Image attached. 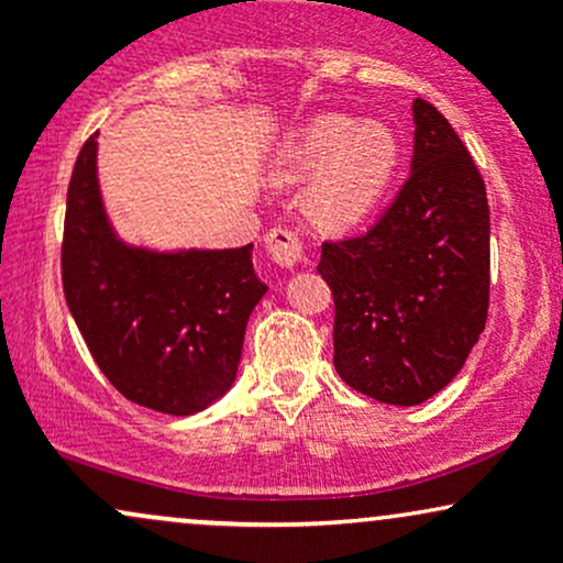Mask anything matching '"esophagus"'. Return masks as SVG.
<instances>
[{"label": "esophagus", "mask_w": 563, "mask_h": 563, "mask_svg": "<svg viewBox=\"0 0 563 563\" xmlns=\"http://www.w3.org/2000/svg\"><path fill=\"white\" fill-rule=\"evenodd\" d=\"M264 243H267L269 260H273L280 269L299 267L301 260H303V245H301L299 235H296V232L275 228V230L267 232Z\"/></svg>", "instance_id": "esophagus-1"}]
</instances>
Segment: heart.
<instances>
[{
	"label": "heart",
	"instance_id": "obj_1",
	"mask_svg": "<svg viewBox=\"0 0 563 563\" xmlns=\"http://www.w3.org/2000/svg\"><path fill=\"white\" fill-rule=\"evenodd\" d=\"M402 166V140L386 121L320 113L294 126L273 156L277 185L307 187V214L325 232L363 228L389 198Z\"/></svg>",
	"mask_w": 563,
	"mask_h": 563
}]
</instances>
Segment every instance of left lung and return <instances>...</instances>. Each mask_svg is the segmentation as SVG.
<instances>
[{
	"mask_svg": "<svg viewBox=\"0 0 563 563\" xmlns=\"http://www.w3.org/2000/svg\"><path fill=\"white\" fill-rule=\"evenodd\" d=\"M410 179L363 238L325 243L333 365L386 405H421L466 365L489 307V203L450 121L412 100Z\"/></svg>",
	"mask_w": 563,
	"mask_h": 563,
	"instance_id": "1",
	"label": "left lung"
}]
</instances>
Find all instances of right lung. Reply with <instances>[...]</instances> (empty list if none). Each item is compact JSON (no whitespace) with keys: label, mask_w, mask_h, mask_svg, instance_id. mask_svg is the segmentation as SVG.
<instances>
[{"label":"right lung","mask_w":563,"mask_h":563,"mask_svg":"<svg viewBox=\"0 0 563 563\" xmlns=\"http://www.w3.org/2000/svg\"><path fill=\"white\" fill-rule=\"evenodd\" d=\"M241 249H153L129 243L108 217L97 134L68 185L63 290L106 378L166 416H192L232 389L245 325L267 286Z\"/></svg>","instance_id":"right-lung-1"}]
</instances>
